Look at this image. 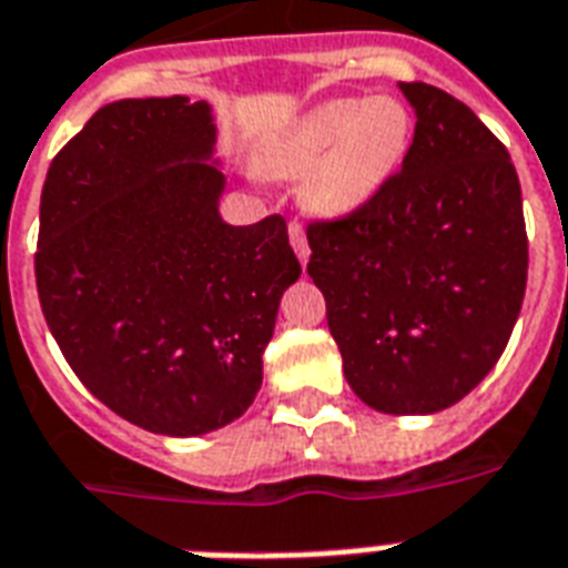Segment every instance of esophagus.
Segmentation results:
<instances>
[{
	"label": "esophagus",
	"mask_w": 568,
	"mask_h": 568,
	"mask_svg": "<svg viewBox=\"0 0 568 568\" xmlns=\"http://www.w3.org/2000/svg\"><path fill=\"white\" fill-rule=\"evenodd\" d=\"M288 237H292V246L297 258H301V265H306V258H310V244H306V232H303L301 223H288Z\"/></svg>",
	"instance_id": "esophagus-1"
}]
</instances>
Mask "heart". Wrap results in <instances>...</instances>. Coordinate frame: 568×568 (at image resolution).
Wrapping results in <instances>:
<instances>
[{
	"mask_svg": "<svg viewBox=\"0 0 568 568\" xmlns=\"http://www.w3.org/2000/svg\"><path fill=\"white\" fill-rule=\"evenodd\" d=\"M410 140L408 110L389 94L331 98L294 115L258 149L271 179L301 172V202L318 216L352 214L399 169Z\"/></svg>",
	"mask_w": 568,
	"mask_h": 568,
	"instance_id": "1",
	"label": "heart"
}]
</instances>
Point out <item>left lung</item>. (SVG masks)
<instances>
[{
    "instance_id": "1",
    "label": "left lung",
    "mask_w": 568,
    "mask_h": 568,
    "mask_svg": "<svg viewBox=\"0 0 568 568\" xmlns=\"http://www.w3.org/2000/svg\"><path fill=\"white\" fill-rule=\"evenodd\" d=\"M417 128L402 172L345 220L313 223L310 276L357 399L435 414L500 361L527 288L509 151L453 94L399 82Z\"/></svg>"
}]
</instances>
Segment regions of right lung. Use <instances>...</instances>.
Returning a JSON list of instances; mask_svg holds the SVG:
<instances>
[{
  "label": "right lung",
  "instance_id": "1",
  "mask_svg": "<svg viewBox=\"0 0 568 568\" xmlns=\"http://www.w3.org/2000/svg\"><path fill=\"white\" fill-rule=\"evenodd\" d=\"M211 103H106L50 163L34 276L47 327L94 399L196 438L262 387L283 292L301 276L283 216L229 226Z\"/></svg>",
  "mask_w": 568,
  "mask_h": 568
}]
</instances>
